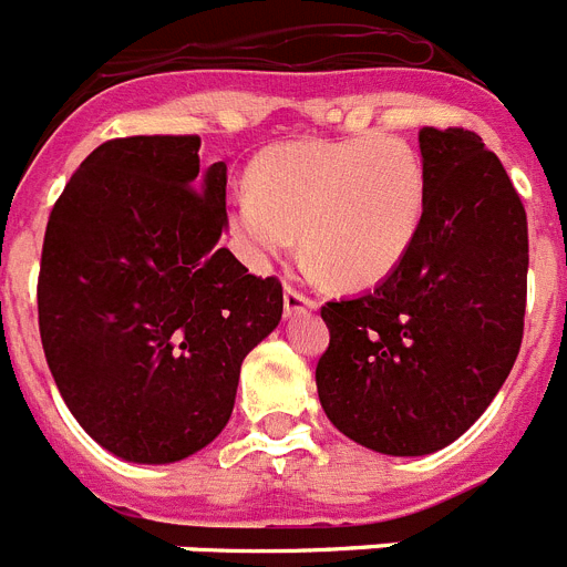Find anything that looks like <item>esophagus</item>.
<instances>
[{"label": "esophagus", "instance_id": "obj_1", "mask_svg": "<svg viewBox=\"0 0 567 567\" xmlns=\"http://www.w3.org/2000/svg\"><path fill=\"white\" fill-rule=\"evenodd\" d=\"M318 303L309 298V295H303L301 289H295V287H284V312H287V318L292 316H301V312H312Z\"/></svg>", "mask_w": 567, "mask_h": 567}]
</instances>
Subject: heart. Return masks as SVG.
<instances>
[{"label": "heart", "mask_w": 567, "mask_h": 567, "mask_svg": "<svg viewBox=\"0 0 567 567\" xmlns=\"http://www.w3.org/2000/svg\"><path fill=\"white\" fill-rule=\"evenodd\" d=\"M427 209V174L408 140L361 134L275 145L229 197V226L251 266L287 255L301 231L309 258L347 289L386 280L408 258Z\"/></svg>", "instance_id": "heart-1"}]
</instances>
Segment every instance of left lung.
Listing matches in <instances>:
<instances>
[{"instance_id":"obj_1","label":"left lung","mask_w":567,"mask_h":567,"mask_svg":"<svg viewBox=\"0 0 567 567\" xmlns=\"http://www.w3.org/2000/svg\"><path fill=\"white\" fill-rule=\"evenodd\" d=\"M427 209L379 287L321 307L318 399L347 439L424 456L485 413L525 330L527 217L499 157L464 128L419 132Z\"/></svg>"}]
</instances>
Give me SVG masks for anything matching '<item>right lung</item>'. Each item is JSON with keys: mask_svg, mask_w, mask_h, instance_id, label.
Segmentation results:
<instances>
[{"mask_svg": "<svg viewBox=\"0 0 567 567\" xmlns=\"http://www.w3.org/2000/svg\"><path fill=\"white\" fill-rule=\"evenodd\" d=\"M200 137L96 145L68 181L42 244L40 336L82 430L137 464L215 442L240 364L284 312L278 278L229 249L226 163L200 172Z\"/></svg>", "mask_w": 567, "mask_h": 567, "instance_id": "obj_1", "label": "right lung"}]
</instances>
